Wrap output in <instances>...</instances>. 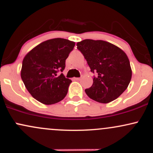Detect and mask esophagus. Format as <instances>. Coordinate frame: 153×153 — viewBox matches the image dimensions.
<instances>
[{"label":"esophagus","instance_id":"obj_1","mask_svg":"<svg viewBox=\"0 0 153 153\" xmlns=\"http://www.w3.org/2000/svg\"><path fill=\"white\" fill-rule=\"evenodd\" d=\"M74 80H80V78H74Z\"/></svg>","mask_w":153,"mask_h":153}]
</instances>
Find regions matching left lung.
<instances>
[{
    "label": "left lung",
    "mask_w": 153,
    "mask_h": 153,
    "mask_svg": "<svg viewBox=\"0 0 153 153\" xmlns=\"http://www.w3.org/2000/svg\"><path fill=\"white\" fill-rule=\"evenodd\" d=\"M91 71L96 74L92 86L85 91L97 102L107 103L117 99L127 89L131 78L130 62L118 47L102 40L85 39L77 43Z\"/></svg>",
    "instance_id": "8db88e82"
}]
</instances>
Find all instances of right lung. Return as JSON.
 <instances>
[{
  "instance_id": "add662e5",
  "label": "right lung",
  "mask_w": 153,
  "mask_h": 153,
  "mask_svg": "<svg viewBox=\"0 0 153 153\" xmlns=\"http://www.w3.org/2000/svg\"><path fill=\"white\" fill-rule=\"evenodd\" d=\"M75 42L62 38L39 44L24 58L21 77L35 99L46 105L62 101L68 94L71 80L62 73Z\"/></svg>"
}]
</instances>
